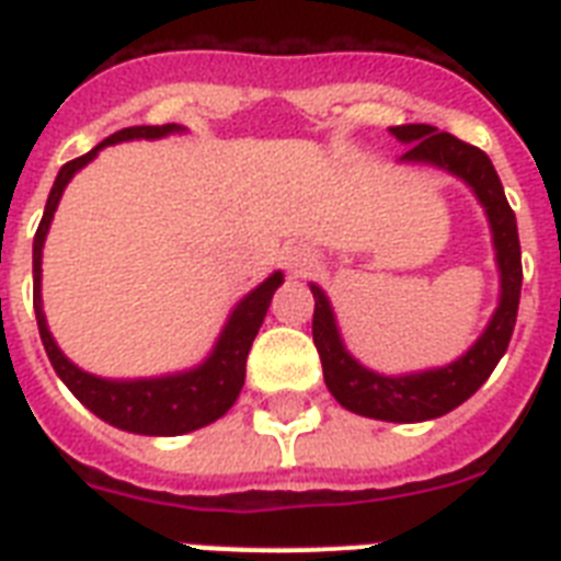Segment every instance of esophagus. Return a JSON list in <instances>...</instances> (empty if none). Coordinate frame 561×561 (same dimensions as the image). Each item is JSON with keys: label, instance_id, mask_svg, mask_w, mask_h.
<instances>
[{"label": "esophagus", "instance_id": "1", "mask_svg": "<svg viewBox=\"0 0 561 561\" xmlns=\"http://www.w3.org/2000/svg\"><path fill=\"white\" fill-rule=\"evenodd\" d=\"M311 262H314V255H311L306 244L290 247L288 253H285V267H288L290 276H302L311 267Z\"/></svg>", "mask_w": 561, "mask_h": 561}]
</instances>
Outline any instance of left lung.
Here are the masks:
<instances>
[{
	"label": "left lung",
	"mask_w": 561,
	"mask_h": 561,
	"mask_svg": "<svg viewBox=\"0 0 561 561\" xmlns=\"http://www.w3.org/2000/svg\"><path fill=\"white\" fill-rule=\"evenodd\" d=\"M390 134L401 145H408V151L399 157L401 162H427L445 169L478 194L480 206L486 209L497 273H501V299L495 314L489 320L486 332L480 334L462 358L448 367L410 375H381L352 358L341 341L329 297L317 285H311L314 294L311 332L323 360L325 387L343 408L381 422H425V419L445 416L448 410L460 408L462 401L471 399L497 367V360L504 358L518 317V299H522V244H518L515 211L506 203L504 186L486 153L474 145L460 142L457 136L439 134L431 125H399L390 127Z\"/></svg>",
	"instance_id": "left-lung-1"
}]
</instances>
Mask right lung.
Returning a JSON list of instances; mask_svg holds the SVG:
<instances>
[{
  "label": "right lung",
  "instance_id": "obj_1",
  "mask_svg": "<svg viewBox=\"0 0 561 561\" xmlns=\"http://www.w3.org/2000/svg\"><path fill=\"white\" fill-rule=\"evenodd\" d=\"M180 130H183L180 125L125 127V130H118V134L107 136L101 145H95L90 153L66 162L64 169L57 171L55 186L48 192L46 211H43L37 236H34V314H37L39 341L46 346L51 367L83 408H90L95 416L110 422L113 427L145 436L188 434V431L211 425L215 419L224 416L236 404L238 392L244 387L247 355H250L255 334L262 329L273 294L282 285V273L276 271L273 276H267L259 288L250 290L232 308L215 350L209 352V358L203 360L201 367L188 369V373L162 375V378L110 381V378H99V375L78 369L64 352L57 350L55 337H51L46 325V314H43V297H39L43 267L39 264H43V244H46V232L51 227V218H55L60 194H64L66 183L75 178V171H81L87 162L95 160V153L104 145L127 142V139H160V136L180 134Z\"/></svg>",
  "mask_w": 561,
  "mask_h": 561
}]
</instances>
